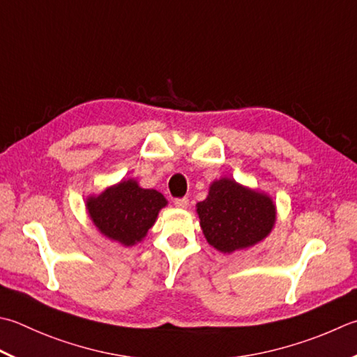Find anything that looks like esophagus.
Masks as SVG:
<instances>
[{
	"label": "esophagus",
	"instance_id": "obj_1",
	"mask_svg": "<svg viewBox=\"0 0 357 357\" xmlns=\"http://www.w3.org/2000/svg\"><path fill=\"white\" fill-rule=\"evenodd\" d=\"M174 206L179 208H187L188 207V198H176L173 201Z\"/></svg>",
	"mask_w": 357,
	"mask_h": 357
}]
</instances>
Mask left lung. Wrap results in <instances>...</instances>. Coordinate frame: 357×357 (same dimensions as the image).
<instances>
[{
	"instance_id": "8db88e82",
	"label": "left lung",
	"mask_w": 357,
	"mask_h": 357,
	"mask_svg": "<svg viewBox=\"0 0 357 357\" xmlns=\"http://www.w3.org/2000/svg\"><path fill=\"white\" fill-rule=\"evenodd\" d=\"M197 212L207 243L222 254L254 246L275 225L274 201L230 178L213 181Z\"/></svg>"
}]
</instances>
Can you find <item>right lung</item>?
I'll return each instance as SVG.
<instances>
[{"label":"right lung","mask_w":357,"mask_h":357,"mask_svg":"<svg viewBox=\"0 0 357 357\" xmlns=\"http://www.w3.org/2000/svg\"><path fill=\"white\" fill-rule=\"evenodd\" d=\"M167 206L162 193L139 187L137 181H121L97 197H88L86 208L94 226L107 238L123 246L142 241L155 225L158 213Z\"/></svg>","instance_id":"add662e5"}]
</instances>
